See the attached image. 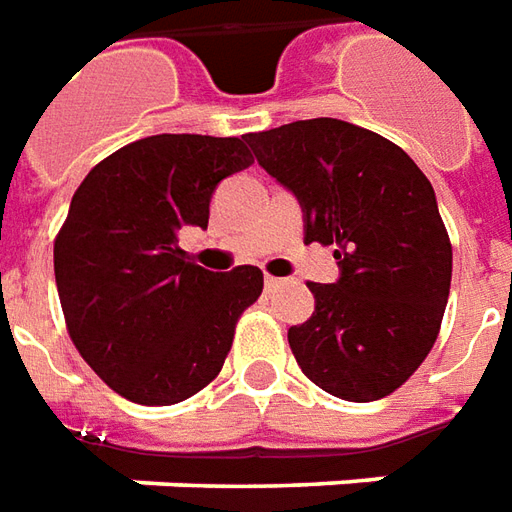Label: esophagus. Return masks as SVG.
I'll use <instances>...</instances> for the list:
<instances>
[{
  "mask_svg": "<svg viewBox=\"0 0 512 512\" xmlns=\"http://www.w3.org/2000/svg\"><path fill=\"white\" fill-rule=\"evenodd\" d=\"M263 283H266V288H269V291H274V288H280V285H283V280H277V277H266Z\"/></svg>",
  "mask_w": 512,
  "mask_h": 512,
  "instance_id": "1",
  "label": "esophagus"
}]
</instances>
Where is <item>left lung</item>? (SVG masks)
Masks as SVG:
<instances>
[{"mask_svg":"<svg viewBox=\"0 0 512 512\" xmlns=\"http://www.w3.org/2000/svg\"><path fill=\"white\" fill-rule=\"evenodd\" d=\"M243 139L300 201L305 243L336 246L339 280L308 283L314 314L288 328L302 373L342 401L395 392L437 342L451 288L431 182L395 142L333 117Z\"/></svg>","mask_w":512,"mask_h":512,"instance_id":"1","label":"left lung"}]
</instances>
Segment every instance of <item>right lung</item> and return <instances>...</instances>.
<instances>
[{
    "mask_svg": "<svg viewBox=\"0 0 512 512\" xmlns=\"http://www.w3.org/2000/svg\"><path fill=\"white\" fill-rule=\"evenodd\" d=\"M255 159L238 137L156 134L89 170L55 238L69 336L114 392L142 406L187 401L221 373L263 271L218 274L179 249L207 229L210 198Z\"/></svg>",
    "mask_w": 512,
    "mask_h": 512,
    "instance_id": "add662e5",
    "label": "right lung"
}]
</instances>
